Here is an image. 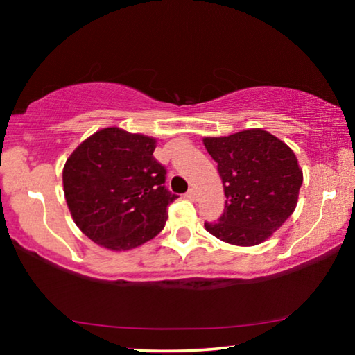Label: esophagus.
Segmentation results:
<instances>
[{
    "instance_id": "34e87169",
    "label": "esophagus",
    "mask_w": 355,
    "mask_h": 355,
    "mask_svg": "<svg viewBox=\"0 0 355 355\" xmlns=\"http://www.w3.org/2000/svg\"><path fill=\"white\" fill-rule=\"evenodd\" d=\"M186 197L189 198V200H196V197H197V192L193 191V189H189V192L186 193Z\"/></svg>"
}]
</instances>
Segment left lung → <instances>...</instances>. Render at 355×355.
<instances>
[{
  "mask_svg": "<svg viewBox=\"0 0 355 355\" xmlns=\"http://www.w3.org/2000/svg\"><path fill=\"white\" fill-rule=\"evenodd\" d=\"M203 145L218 163L226 196L225 213L205 230L232 245L265 242L297 207L304 174L295 153L259 128L203 137Z\"/></svg>",
  "mask_w": 355,
  "mask_h": 355,
  "instance_id": "8db88e82",
  "label": "left lung"
}]
</instances>
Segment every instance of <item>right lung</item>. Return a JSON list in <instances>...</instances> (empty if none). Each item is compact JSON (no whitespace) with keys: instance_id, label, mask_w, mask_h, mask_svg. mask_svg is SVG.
Here are the masks:
<instances>
[{"instance_id":"right-lung-1","label":"right lung","mask_w":355,"mask_h":355,"mask_svg":"<svg viewBox=\"0 0 355 355\" xmlns=\"http://www.w3.org/2000/svg\"><path fill=\"white\" fill-rule=\"evenodd\" d=\"M157 139L121 128L87 137L62 168L67 208L77 227L108 250L123 252L153 239L176 196L153 157Z\"/></svg>"}]
</instances>
